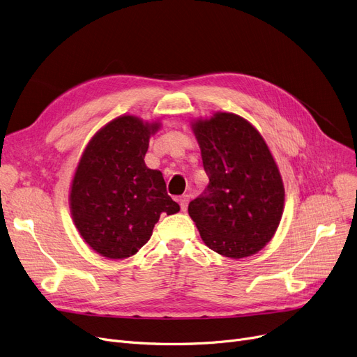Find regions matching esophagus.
Returning <instances> with one entry per match:
<instances>
[{"label": "esophagus", "instance_id": "obj_1", "mask_svg": "<svg viewBox=\"0 0 357 357\" xmlns=\"http://www.w3.org/2000/svg\"><path fill=\"white\" fill-rule=\"evenodd\" d=\"M188 202H190V195H182L179 198V205H181V210L186 211V207H188Z\"/></svg>", "mask_w": 357, "mask_h": 357}]
</instances>
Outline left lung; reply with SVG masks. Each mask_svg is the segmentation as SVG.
Returning <instances> with one entry per match:
<instances>
[{
    "instance_id": "left-lung-1",
    "label": "left lung",
    "mask_w": 357,
    "mask_h": 357,
    "mask_svg": "<svg viewBox=\"0 0 357 357\" xmlns=\"http://www.w3.org/2000/svg\"><path fill=\"white\" fill-rule=\"evenodd\" d=\"M210 178L188 213L211 250L241 259L266 246L284 213L285 188L259 131L233 112L192 123Z\"/></svg>"
}]
</instances>
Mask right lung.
I'll return each instance as SVG.
<instances>
[{
    "label": "right lung",
    "mask_w": 357,
    "mask_h": 357,
    "mask_svg": "<svg viewBox=\"0 0 357 357\" xmlns=\"http://www.w3.org/2000/svg\"><path fill=\"white\" fill-rule=\"evenodd\" d=\"M160 123L135 116L117 117L86 144L75 171L69 205L86 245L107 259L139 252L162 213L176 214L160 171L149 169L144 155Z\"/></svg>",
    "instance_id": "right-lung-1"
}]
</instances>
